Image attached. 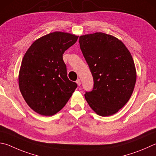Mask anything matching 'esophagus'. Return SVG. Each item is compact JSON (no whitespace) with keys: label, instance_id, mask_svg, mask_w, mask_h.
<instances>
[{"label":"esophagus","instance_id":"1","mask_svg":"<svg viewBox=\"0 0 156 156\" xmlns=\"http://www.w3.org/2000/svg\"><path fill=\"white\" fill-rule=\"evenodd\" d=\"M76 83H77V84H78V86H80V85L81 83H80V79H78V80H76Z\"/></svg>","mask_w":156,"mask_h":156}]
</instances>
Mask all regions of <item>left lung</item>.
Here are the masks:
<instances>
[{
	"label": "left lung",
	"mask_w": 156,
	"mask_h": 156,
	"mask_svg": "<svg viewBox=\"0 0 156 156\" xmlns=\"http://www.w3.org/2000/svg\"><path fill=\"white\" fill-rule=\"evenodd\" d=\"M82 52L93 78V88L84 97L98 115L115 114L126 105L136 80L134 62L121 41L103 33L79 37Z\"/></svg>",
	"instance_id": "obj_1"
}]
</instances>
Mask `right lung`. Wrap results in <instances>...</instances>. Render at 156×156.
Returning <instances> with one entry per match:
<instances>
[{
	"instance_id": "obj_1",
	"label": "right lung",
	"mask_w": 156,
	"mask_h": 156,
	"mask_svg": "<svg viewBox=\"0 0 156 156\" xmlns=\"http://www.w3.org/2000/svg\"><path fill=\"white\" fill-rule=\"evenodd\" d=\"M78 36L54 32L37 39L22 59L19 87L28 105L37 113L52 116L61 110L77 88L69 80L63 59Z\"/></svg>"
}]
</instances>
